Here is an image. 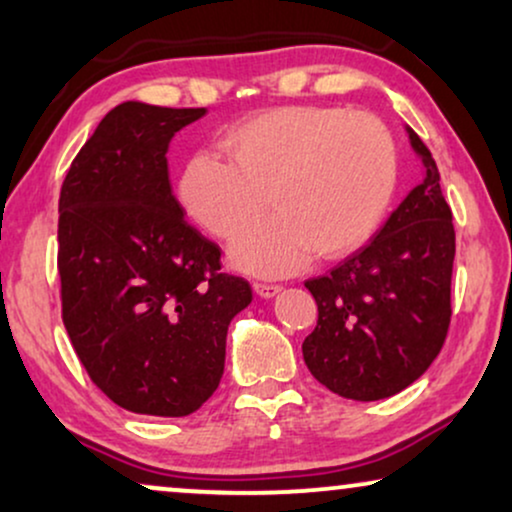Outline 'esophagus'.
Listing matches in <instances>:
<instances>
[{
    "instance_id": "34e87169",
    "label": "esophagus",
    "mask_w": 512,
    "mask_h": 512,
    "mask_svg": "<svg viewBox=\"0 0 512 512\" xmlns=\"http://www.w3.org/2000/svg\"><path fill=\"white\" fill-rule=\"evenodd\" d=\"M254 291L261 298H272V296H277L279 291H282V286H279V284H268V282H256L254 284Z\"/></svg>"
}]
</instances>
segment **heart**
<instances>
[{
  "instance_id": "heart-1",
  "label": "heart",
  "mask_w": 512,
  "mask_h": 512,
  "mask_svg": "<svg viewBox=\"0 0 512 512\" xmlns=\"http://www.w3.org/2000/svg\"><path fill=\"white\" fill-rule=\"evenodd\" d=\"M230 163L198 153L179 195L186 212L219 240H235L265 207L275 216L233 247L237 268L289 275L314 256L361 249L389 212L398 149L387 125L338 107H279L235 125L221 139Z\"/></svg>"
}]
</instances>
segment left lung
<instances>
[{"label": "left lung", "mask_w": 512, "mask_h": 512, "mask_svg": "<svg viewBox=\"0 0 512 512\" xmlns=\"http://www.w3.org/2000/svg\"><path fill=\"white\" fill-rule=\"evenodd\" d=\"M410 132L426 179L366 247L307 279L319 319L303 342L310 373L333 394L380 401L410 387L445 345L454 226L431 151Z\"/></svg>", "instance_id": "left-lung-1"}]
</instances>
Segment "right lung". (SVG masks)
<instances>
[{"label": "right lung", "instance_id": "obj_1", "mask_svg": "<svg viewBox=\"0 0 512 512\" xmlns=\"http://www.w3.org/2000/svg\"><path fill=\"white\" fill-rule=\"evenodd\" d=\"M205 114L118 104L60 188L62 321L95 387L137 415L198 410L221 382L230 319L251 303L170 186V139Z\"/></svg>", "mask_w": 512, "mask_h": 512}]
</instances>
